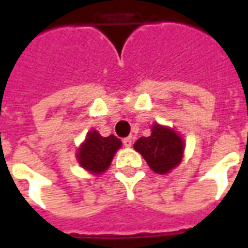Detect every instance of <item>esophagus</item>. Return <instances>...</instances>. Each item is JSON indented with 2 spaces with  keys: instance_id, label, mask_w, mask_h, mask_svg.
Here are the masks:
<instances>
[{
  "instance_id": "1",
  "label": "esophagus",
  "mask_w": 248,
  "mask_h": 248,
  "mask_svg": "<svg viewBox=\"0 0 248 248\" xmlns=\"http://www.w3.org/2000/svg\"><path fill=\"white\" fill-rule=\"evenodd\" d=\"M124 147H131V145H133V137H127V138H124Z\"/></svg>"
}]
</instances>
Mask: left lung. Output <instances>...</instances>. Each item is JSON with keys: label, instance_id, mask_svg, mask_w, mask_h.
<instances>
[{"label": "left lung", "instance_id": "obj_1", "mask_svg": "<svg viewBox=\"0 0 248 248\" xmlns=\"http://www.w3.org/2000/svg\"><path fill=\"white\" fill-rule=\"evenodd\" d=\"M185 146V140L178 131L154 124L150 137H140L134 143V150L143 156L153 171L165 175L182 162Z\"/></svg>", "mask_w": 248, "mask_h": 248}]
</instances>
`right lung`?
<instances>
[{
	"label": "right lung",
	"mask_w": 248,
	"mask_h": 248,
	"mask_svg": "<svg viewBox=\"0 0 248 248\" xmlns=\"http://www.w3.org/2000/svg\"><path fill=\"white\" fill-rule=\"evenodd\" d=\"M122 142L114 135L102 137L97 130H90L77 150V161L82 169L93 175H101L108 170Z\"/></svg>",
	"instance_id": "1"
}]
</instances>
